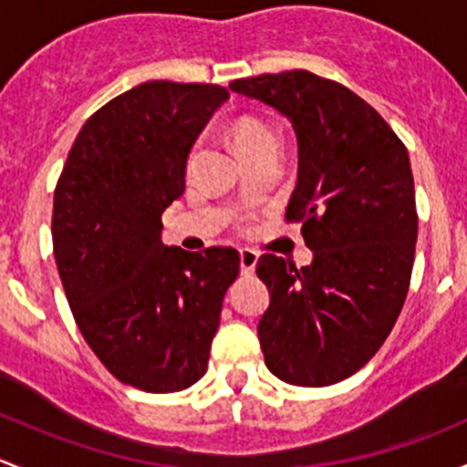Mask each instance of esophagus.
<instances>
[{"mask_svg":"<svg viewBox=\"0 0 467 467\" xmlns=\"http://www.w3.org/2000/svg\"><path fill=\"white\" fill-rule=\"evenodd\" d=\"M256 263H258V254L254 252V249H240V272L244 274V276H252L254 269H256Z\"/></svg>","mask_w":467,"mask_h":467,"instance_id":"esophagus-1","label":"esophagus"}]
</instances>
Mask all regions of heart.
Listing matches in <instances>:
<instances>
[{
    "label": "heart",
    "instance_id": "obj_1",
    "mask_svg": "<svg viewBox=\"0 0 467 467\" xmlns=\"http://www.w3.org/2000/svg\"><path fill=\"white\" fill-rule=\"evenodd\" d=\"M234 139L240 152L254 146H263V143H278L276 130L258 119H240L234 128Z\"/></svg>",
    "mask_w": 467,
    "mask_h": 467
}]
</instances>
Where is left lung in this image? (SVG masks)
I'll return each mask as SVG.
<instances>
[{
  "instance_id": "obj_1",
  "label": "left lung",
  "mask_w": 467,
  "mask_h": 467,
  "mask_svg": "<svg viewBox=\"0 0 467 467\" xmlns=\"http://www.w3.org/2000/svg\"><path fill=\"white\" fill-rule=\"evenodd\" d=\"M229 89L290 119L299 143L285 220L301 223L312 263L258 258L269 290L258 321L265 364L287 384L341 382L378 353L410 290L418 215L407 148L367 100L310 71Z\"/></svg>"
}]
</instances>
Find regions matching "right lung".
Returning a JSON list of instances; mask_svg holds the SVG:
<instances>
[{
  "mask_svg": "<svg viewBox=\"0 0 467 467\" xmlns=\"http://www.w3.org/2000/svg\"><path fill=\"white\" fill-rule=\"evenodd\" d=\"M227 99L220 85H137L91 114L56 186L54 256L76 324L114 378L148 393L204 376L238 276L232 247L161 243L191 148Z\"/></svg>",
  "mask_w": 467,
  "mask_h": 467,
  "instance_id": "obj_1",
  "label": "right lung"
}]
</instances>
